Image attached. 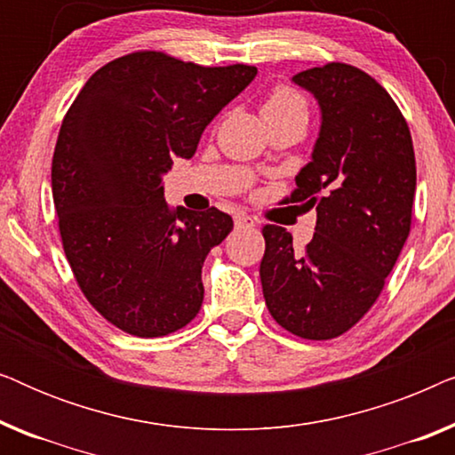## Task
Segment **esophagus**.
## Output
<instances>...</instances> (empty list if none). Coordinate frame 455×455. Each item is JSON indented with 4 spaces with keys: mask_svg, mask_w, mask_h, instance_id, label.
Segmentation results:
<instances>
[{
    "mask_svg": "<svg viewBox=\"0 0 455 455\" xmlns=\"http://www.w3.org/2000/svg\"><path fill=\"white\" fill-rule=\"evenodd\" d=\"M234 223H235V228H254L257 226V221L252 220V217H248V215H244V213H240V215H235L234 217Z\"/></svg>",
    "mask_w": 455,
    "mask_h": 455,
    "instance_id": "1",
    "label": "esophagus"
}]
</instances>
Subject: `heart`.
Masks as SVG:
<instances>
[{"instance_id": "obj_1", "label": "heart", "mask_w": 455, "mask_h": 455, "mask_svg": "<svg viewBox=\"0 0 455 455\" xmlns=\"http://www.w3.org/2000/svg\"><path fill=\"white\" fill-rule=\"evenodd\" d=\"M263 109H304L307 111V103L304 99L298 95L296 91L288 89V86H279L269 95L265 101Z\"/></svg>"}]
</instances>
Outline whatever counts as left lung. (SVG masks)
Segmentation results:
<instances>
[{"label":"left lung","mask_w":455,"mask_h":455,"mask_svg":"<svg viewBox=\"0 0 455 455\" xmlns=\"http://www.w3.org/2000/svg\"><path fill=\"white\" fill-rule=\"evenodd\" d=\"M313 92L321 132L290 203L316 211L302 252L285 228L265 226L260 283L285 331L331 339L352 329L381 294L412 226V136L389 92L358 68L331 61L298 72Z\"/></svg>","instance_id":"1"}]
</instances>
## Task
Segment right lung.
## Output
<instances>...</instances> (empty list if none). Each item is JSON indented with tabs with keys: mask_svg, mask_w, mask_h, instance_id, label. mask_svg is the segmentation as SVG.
<instances>
[{
	"mask_svg": "<svg viewBox=\"0 0 455 455\" xmlns=\"http://www.w3.org/2000/svg\"><path fill=\"white\" fill-rule=\"evenodd\" d=\"M254 76L136 52L99 68L68 109L52 164L61 244L86 300L122 331L161 338L201 310L203 263L234 221L170 209L161 178Z\"/></svg>",
	"mask_w": 455,
	"mask_h": 455,
	"instance_id": "1",
	"label": "right lung"
}]
</instances>
